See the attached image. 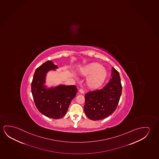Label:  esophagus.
Returning a JSON list of instances; mask_svg holds the SVG:
<instances>
[{
	"label": "esophagus",
	"instance_id": "34e87169",
	"mask_svg": "<svg viewBox=\"0 0 159 159\" xmlns=\"http://www.w3.org/2000/svg\"><path fill=\"white\" fill-rule=\"evenodd\" d=\"M79 92H80L81 93H84V91L83 90V89H81L79 90Z\"/></svg>",
	"mask_w": 159,
	"mask_h": 159
}]
</instances>
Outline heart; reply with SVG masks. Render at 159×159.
Here are the masks:
<instances>
[{
  "instance_id": "heart-1",
  "label": "heart",
  "mask_w": 159,
  "mask_h": 159,
  "mask_svg": "<svg viewBox=\"0 0 159 159\" xmlns=\"http://www.w3.org/2000/svg\"><path fill=\"white\" fill-rule=\"evenodd\" d=\"M81 75L87 76L86 85L88 88L96 90L100 88L105 83L107 77L106 69L98 63H91L79 69Z\"/></svg>"
}]
</instances>
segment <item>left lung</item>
Wrapping results in <instances>:
<instances>
[{
    "label": "left lung",
    "mask_w": 159,
    "mask_h": 159,
    "mask_svg": "<svg viewBox=\"0 0 159 159\" xmlns=\"http://www.w3.org/2000/svg\"><path fill=\"white\" fill-rule=\"evenodd\" d=\"M122 90L120 74L113 67L111 78L105 86L86 93L84 108L86 116L93 120H98L111 115L117 107Z\"/></svg>",
    "instance_id": "1"
}]
</instances>
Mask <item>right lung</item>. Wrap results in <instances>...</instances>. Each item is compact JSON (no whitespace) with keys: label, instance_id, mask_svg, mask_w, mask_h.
<instances>
[{"label":"right lung","instance_id":"1","mask_svg":"<svg viewBox=\"0 0 159 159\" xmlns=\"http://www.w3.org/2000/svg\"><path fill=\"white\" fill-rule=\"evenodd\" d=\"M58 68L51 61H46L35 70L31 83V92L37 108L42 114L56 120L66 114L78 92L75 85L60 84L48 87L46 85L48 72Z\"/></svg>","mask_w":159,"mask_h":159}]
</instances>
